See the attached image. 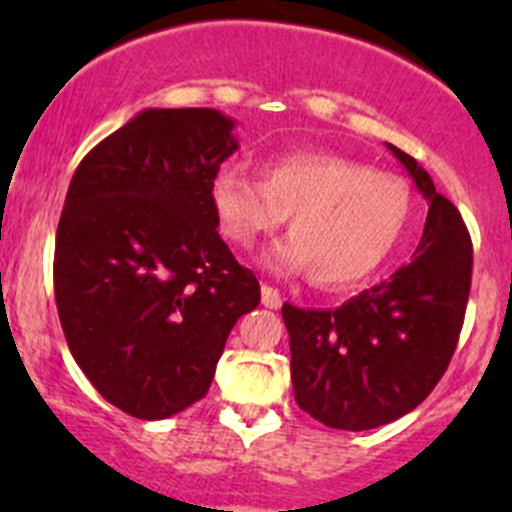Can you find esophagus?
Returning a JSON list of instances; mask_svg holds the SVG:
<instances>
[{
    "mask_svg": "<svg viewBox=\"0 0 512 512\" xmlns=\"http://www.w3.org/2000/svg\"><path fill=\"white\" fill-rule=\"evenodd\" d=\"M262 304L270 309H277L282 304V294L280 289L270 287V285H262Z\"/></svg>",
    "mask_w": 512,
    "mask_h": 512,
    "instance_id": "1",
    "label": "esophagus"
}]
</instances>
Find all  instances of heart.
<instances>
[{"mask_svg": "<svg viewBox=\"0 0 512 512\" xmlns=\"http://www.w3.org/2000/svg\"><path fill=\"white\" fill-rule=\"evenodd\" d=\"M262 180L223 165L210 178V205L225 240L252 247L289 215L287 240L262 255L280 275L309 270L319 287H352L374 275L404 237L409 185L332 153H289L260 168Z\"/></svg>", "mask_w": 512, "mask_h": 512, "instance_id": "b5f03b06", "label": "heart"}]
</instances>
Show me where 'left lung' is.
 <instances>
[{
	"label": "left lung",
	"mask_w": 512,
	"mask_h": 512,
	"mask_svg": "<svg viewBox=\"0 0 512 512\" xmlns=\"http://www.w3.org/2000/svg\"><path fill=\"white\" fill-rule=\"evenodd\" d=\"M428 200L414 260L337 309L282 307L299 409L342 431L414 411L446 374L466 317L473 242L431 175L389 143Z\"/></svg>",
	"instance_id": "obj_1"
}]
</instances>
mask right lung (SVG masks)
<instances>
[{
  "instance_id": "right-lung-1",
  "label": "right lung",
  "mask_w": 512,
  "mask_h": 512,
  "mask_svg": "<svg viewBox=\"0 0 512 512\" xmlns=\"http://www.w3.org/2000/svg\"><path fill=\"white\" fill-rule=\"evenodd\" d=\"M215 108H148L86 153L56 230L66 344L98 394L143 421L203 399L260 282L218 235L210 178L237 151Z\"/></svg>"
}]
</instances>
